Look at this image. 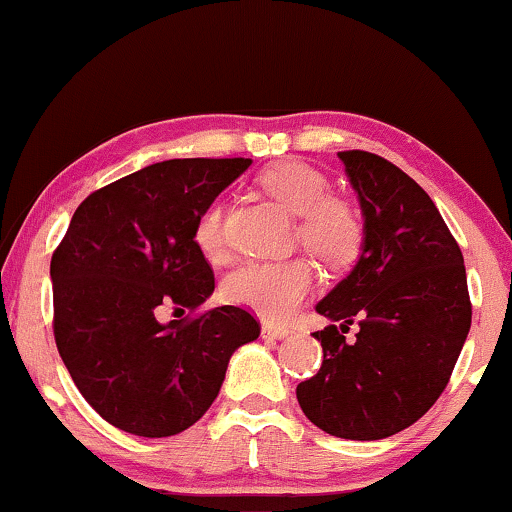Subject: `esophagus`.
Here are the masks:
<instances>
[{"label": "esophagus", "instance_id": "1", "mask_svg": "<svg viewBox=\"0 0 512 512\" xmlns=\"http://www.w3.org/2000/svg\"><path fill=\"white\" fill-rule=\"evenodd\" d=\"M286 335H289V328L286 326H272V324L263 326V338L268 340H282Z\"/></svg>", "mask_w": 512, "mask_h": 512}]
</instances>
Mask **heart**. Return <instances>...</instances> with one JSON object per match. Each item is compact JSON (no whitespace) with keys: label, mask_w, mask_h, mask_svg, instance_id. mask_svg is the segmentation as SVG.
Returning a JSON list of instances; mask_svg holds the SVG:
<instances>
[{"label":"heart","mask_w":512,"mask_h":512,"mask_svg":"<svg viewBox=\"0 0 512 512\" xmlns=\"http://www.w3.org/2000/svg\"><path fill=\"white\" fill-rule=\"evenodd\" d=\"M258 184L279 205L298 214V242L331 268H349L366 244V221L352 200L333 195L326 174L303 160H282L270 165ZM193 237L198 249L212 261L226 256V207L212 200L195 219ZM314 279L312 261L305 256L289 261H251L230 272L223 296L247 307L258 317L284 321L310 296Z\"/></svg>","instance_id":"b5f03b06"}]
</instances>
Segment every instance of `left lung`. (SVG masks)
<instances>
[{
  "mask_svg": "<svg viewBox=\"0 0 512 512\" xmlns=\"http://www.w3.org/2000/svg\"><path fill=\"white\" fill-rule=\"evenodd\" d=\"M366 219L356 268L317 305L331 324L312 333L324 347L319 373L300 382L305 417L349 440L408 429L443 394L471 328L464 256L415 179L387 158L340 151Z\"/></svg>",
  "mask_w": 512,
  "mask_h": 512,
  "instance_id": "1",
  "label": "left lung"
}]
</instances>
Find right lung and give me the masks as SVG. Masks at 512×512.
Masks as SVG:
<instances>
[{"mask_svg": "<svg viewBox=\"0 0 512 512\" xmlns=\"http://www.w3.org/2000/svg\"><path fill=\"white\" fill-rule=\"evenodd\" d=\"M249 158L165 160L90 193L53 251V335L76 389L116 429L186 431L209 410L233 352L261 333L237 305L198 312L214 270L195 219ZM163 306L188 311L160 325Z\"/></svg>", "mask_w": 512, "mask_h": 512, "instance_id": "add662e5", "label": "right lung"}]
</instances>
